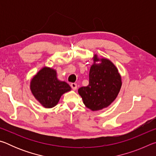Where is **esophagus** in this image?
Instances as JSON below:
<instances>
[{"instance_id": "obj_1", "label": "esophagus", "mask_w": 156, "mask_h": 156, "mask_svg": "<svg viewBox=\"0 0 156 156\" xmlns=\"http://www.w3.org/2000/svg\"><path fill=\"white\" fill-rule=\"evenodd\" d=\"M71 87L72 88L73 90H76L77 89V84L72 83L71 84Z\"/></svg>"}]
</instances>
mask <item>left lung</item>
<instances>
[{
  "label": "left lung",
  "mask_w": 156,
  "mask_h": 156,
  "mask_svg": "<svg viewBox=\"0 0 156 156\" xmlns=\"http://www.w3.org/2000/svg\"><path fill=\"white\" fill-rule=\"evenodd\" d=\"M89 71V83L78 89L83 103L93 112L109 107L117 98L122 87V78L118 69L110 60L93 57Z\"/></svg>",
  "instance_id": "1"
}]
</instances>
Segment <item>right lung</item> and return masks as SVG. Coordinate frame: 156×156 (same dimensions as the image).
I'll return each instance as SVG.
<instances>
[{"instance_id":"right-lung-1","label":"right lung","mask_w":156,"mask_h":156,"mask_svg":"<svg viewBox=\"0 0 156 156\" xmlns=\"http://www.w3.org/2000/svg\"><path fill=\"white\" fill-rule=\"evenodd\" d=\"M30 87L35 99L47 109L56 106L62 95L72 90L69 84L58 78L56 69L46 66L33 76Z\"/></svg>"}]
</instances>
